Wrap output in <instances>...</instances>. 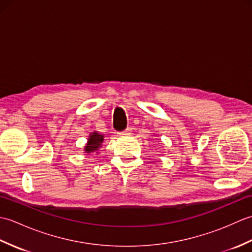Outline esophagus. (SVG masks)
<instances>
[{
	"label": "esophagus",
	"mask_w": 252,
	"mask_h": 252,
	"mask_svg": "<svg viewBox=\"0 0 252 252\" xmlns=\"http://www.w3.org/2000/svg\"><path fill=\"white\" fill-rule=\"evenodd\" d=\"M131 132H132V129H131V127H127V129H126L125 131H122V132H119V133H118V135H120V136H123V135H130V134H131Z\"/></svg>",
	"instance_id": "1"
}]
</instances>
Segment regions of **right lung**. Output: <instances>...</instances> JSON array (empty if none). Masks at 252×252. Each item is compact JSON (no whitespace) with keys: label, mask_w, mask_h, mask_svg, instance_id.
I'll use <instances>...</instances> for the list:
<instances>
[{"label":"right lung","mask_w":252,"mask_h":252,"mask_svg":"<svg viewBox=\"0 0 252 252\" xmlns=\"http://www.w3.org/2000/svg\"><path fill=\"white\" fill-rule=\"evenodd\" d=\"M104 142V135L99 134L98 132H93L90 134V137L87 143V146L84 147L85 153L88 154H96L98 151V148L101 147Z\"/></svg>","instance_id":"obj_1"}]
</instances>
